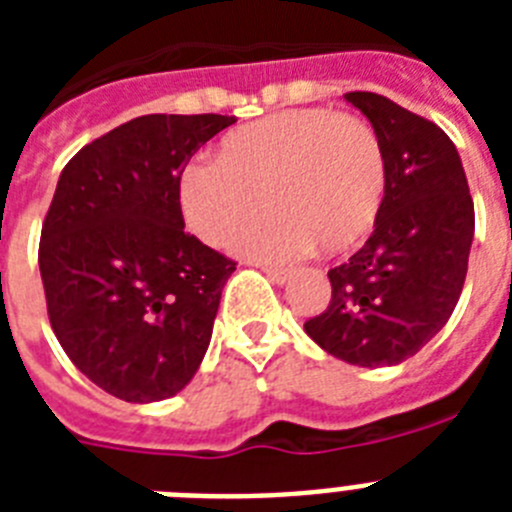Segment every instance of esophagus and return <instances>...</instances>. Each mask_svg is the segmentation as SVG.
<instances>
[{
	"label": "esophagus",
	"mask_w": 512,
	"mask_h": 512,
	"mask_svg": "<svg viewBox=\"0 0 512 512\" xmlns=\"http://www.w3.org/2000/svg\"><path fill=\"white\" fill-rule=\"evenodd\" d=\"M261 271H264L266 277L271 279V282L277 284H284L289 279V269H284V266H271V264H259Z\"/></svg>",
	"instance_id": "esophagus-1"
}]
</instances>
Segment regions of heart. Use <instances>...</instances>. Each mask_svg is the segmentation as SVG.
<instances>
[{
    "label": "heart",
    "mask_w": 512,
    "mask_h": 512,
    "mask_svg": "<svg viewBox=\"0 0 512 512\" xmlns=\"http://www.w3.org/2000/svg\"><path fill=\"white\" fill-rule=\"evenodd\" d=\"M387 184V153L369 122L302 107L225 133L217 161H189L179 174V207L210 246H223L266 205L274 212L241 230L235 251L295 259L318 246L336 256L372 233Z\"/></svg>",
    "instance_id": "heart-1"
}]
</instances>
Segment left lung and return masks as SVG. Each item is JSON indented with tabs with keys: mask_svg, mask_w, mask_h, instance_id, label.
<instances>
[{
	"mask_svg": "<svg viewBox=\"0 0 512 512\" xmlns=\"http://www.w3.org/2000/svg\"><path fill=\"white\" fill-rule=\"evenodd\" d=\"M382 140L390 184L374 233L328 271V307L307 336L336 359L392 366L451 318L467 279L474 202L451 138L436 122L374 92H348Z\"/></svg>",
	"mask_w": 512,
	"mask_h": 512,
	"instance_id": "1",
	"label": "left lung"
}]
</instances>
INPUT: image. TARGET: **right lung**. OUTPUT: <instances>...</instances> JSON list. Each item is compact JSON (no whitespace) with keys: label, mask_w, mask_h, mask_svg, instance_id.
Instances as JSON below:
<instances>
[{"label":"right lung","mask_w":512,"mask_h":512,"mask_svg":"<svg viewBox=\"0 0 512 512\" xmlns=\"http://www.w3.org/2000/svg\"><path fill=\"white\" fill-rule=\"evenodd\" d=\"M228 115H143L61 171L38 264L58 343L125 402L176 395L200 369L235 261L184 230L179 174Z\"/></svg>","instance_id":"right-lung-1"}]
</instances>
